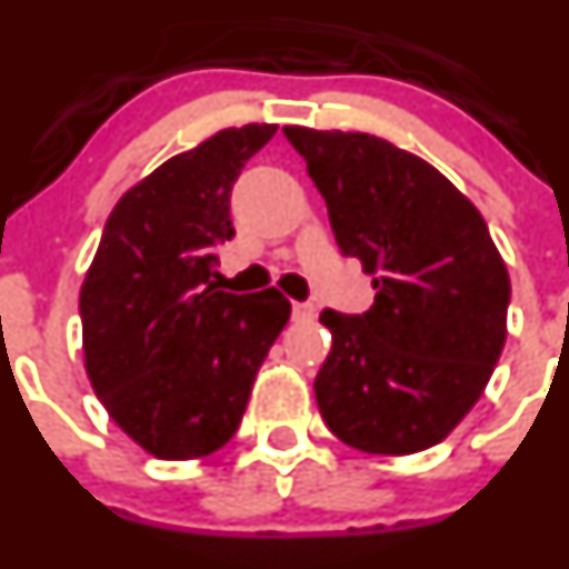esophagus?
<instances>
[{
    "mask_svg": "<svg viewBox=\"0 0 569 569\" xmlns=\"http://www.w3.org/2000/svg\"><path fill=\"white\" fill-rule=\"evenodd\" d=\"M315 315H318L315 303H301V301L292 303V318L296 320H309V318H315Z\"/></svg>",
    "mask_w": 569,
    "mask_h": 569,
    "instance_id": "34e87169",
    "label": "esophagus"
}]
</instances>
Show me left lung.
<instances>
[{
  "mask_svg": "<svg viewBox=\"0 0 569 569\" xmlns=\"http://www.w3.org/2000/svg\"><path fill=\"white\" fill-rule=\"evenodd\" d=\"M329 207L342 254L373 273L365 315L326 309L315 376L326 426L365 453L446 440L481 398L506 342L509 271L473 201L390 140L284 127Z\"/></svg>",
  "mask_w": 569,
  "mask_h": 569,
  "instance_id": "left-lung-1",
  "label": "left lung"
}]
</instances>
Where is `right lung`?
<instances>
[{
  "instance_id": "obj_1",
  "label": "right lung",
  "mask_w": 569,
  "mask_h": 569,
  "mask_svg": "<svg viewBox=\"0 0 569 569\" xmlns=\"http://www.w3.org/2000/svg\"><path fill=\"white\" fill-rule=\"evenodd\" d=\"M277 123L229 127L140 179L112 207L80 290L93 392L157 459H199L243 420L257 370L290 318L268 287H218L216 246L234 238L229 193Z\"/></svg>"
}]
</instances>
